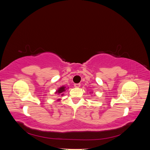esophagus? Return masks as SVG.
<instances>
[{"mask_svg": "<svg viewBox=\"0 0 150 150\" xmlns=\"http://www.w3.org/2000/svg\"><path fill=\"white\" fill-rule=\"evenodd\" d=\"M74 87L75 88H79L80 87V86H81V84H74Z\"/></svg>", "mask_w": 150, "mask_h": 150, "instance_id": "34e87169", "label": "esophagus"}]
</instances>
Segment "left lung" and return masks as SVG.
I'll list each match as a JSON object with an SVG mask.
<instances>
[{
    "mask_svg": "<svg viewBox=\"0 0 150 150\" xmlns=\"http://www.w3.org/2000/svg\"><path fill=\"white\" fill-rule=\"evenodd\" d=\"M90 93H91V94H93V91H91V92H90Z\"/></svg>",
    "mask_w": 150,
    "mask_h": 150,
    "instance_id": "left-lung-1",
    "label": "left lung"
}]
</instances>
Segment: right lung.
<instances>
[{"label": "right lung", "mask_w": 150, "mask_h": 150, "mask_svg": "<svg viewBox=\"0 0 150 150\" xmlns=\"http://www.w3.org/2000/svg\"><path fill=\"white\" fill-rule=\"evenodd\" d=\"M68 88H66V86H61V87L59 88L56 91L55 94H56L57 95H59V96H62V95H63V93H64V92L65 91H66V89H67ZM57 101H60L61 99H58Z\"/></svg>", "instance_id": "1"}]
</instances>
